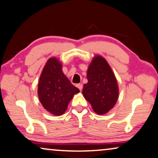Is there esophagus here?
<instances>
[{
    "instance_id": "34e87169",
    "label": "esophagus",
    "mask_w": 158,
    "mask_h": 158,
    "mask_svg": "<svg viewBox=\"0 0 158 158\" xmlns=\"http://www.w3.org/2000/svg\"><path fill=\"white\" fill-rule=\"evenodd\" d=\"M77 87L79 88V89L80 90V91H81V89H82L83 88V85L82 84H78V85H77Z\"/></svg>"
}]
</instances>
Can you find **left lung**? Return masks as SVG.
Returning <instances> with one entry per match:
<instances>
[{"label": "left lung", "mask_w": 158, "mask_h": 158, "mask_svg": "<svg viewBox=\"0 0 158 158\" xmlns=\"http://www.w3.org/2000/svg\"><path fill=\"white\" fill-rule=\"evenodd\" d=\"M88 82L82 94L96 113L104 115L116 103L119 90L117 79L110 65L100 55L94 56L87 69Z\"/></svg>", "instance_id": "left-lung-1"}]
</instances>
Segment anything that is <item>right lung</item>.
Returning a JSON list of instances; mask_svg holds the SVG:
<instances>
[{"label":"right lung","mask_w":158,"mask_h":158,"mask_svg":"<svg viewBox=\"0 0 158 158\" xmlns=\"http://www.w3.org/2000/svg\"><path fill=\"white\" fill-rule=\"evenodd\" d=\"M79 89L74 87L62 71L57 58L48 60L40 77L37 94L44 108L54 115L66 112L69 102Z\"/></svg>","instance_id":"1"}]
</instances>
